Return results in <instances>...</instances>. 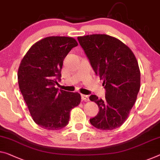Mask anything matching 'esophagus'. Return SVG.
Masks as SVG:
<instances>
[{
  "mask_svg": "<svg viewBox=\"0 0 160 160\" xmlns=\"http://www.w3.org/2000/svg\"><path fill=\"white\" fill-rule=\"evenodd\" d=\"M81 97H82V99L83 101H88V100H89V98H88V96H87V95L82 94V95H81Z\"/></svg>",
  "mask_w": 160,
  "mask_h": 160,
  "instance_id": "esophagus-1",
  "label": "esophagus"
}]
</instances>
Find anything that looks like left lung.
<instances>
[{
  "label": "left lung",
  "instance_id": "1",
  "mask_svg": "<svg viewBox=\"0 0 160 160\" xmlns=\"http://www.w3.org/2000/svg\"><path fill=\"white\" fill-rule=\"evenodd\" d=\"M95 73L103 80L104 99L91 95L99 113L89 119L101 130L116 129L128 117L140 88V71L133 52L121 41L106 34L78 37Z\"/></svg>",
  "mask_w": 160,
  "mask_h": 160
}]
</instances>
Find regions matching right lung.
<instances>
[{"instance_id":"1","label":"right lung","mask_w":160,"mask_h":160,"mask_svg":"<svg viewBox=\"0 0 160 160\" xmlns=\"http://www.w3.org/2000/svg\"><path fill=\"white\" fill-rule=\"evenodd\" d=\"M74 38L49 36L34 43L18 68L21 92L33 121L43 129L58 130L68 124L70 112L79 104L77 92L58 91L63 60L73 47Z\"/></svg>"}]
</instances>
